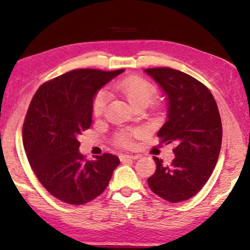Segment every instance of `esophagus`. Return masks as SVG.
Here are the masks:
<instances>
[{
	"label": "esophagus",
	"mask_w": 250,
	"mask_h": 250,
	"mask_svg": "<svg viewBox=\"0 0 250 250\" xmlns=\"http://www.w3.org/2000/svg\"><path fill=\"white\" fill-rule=\"evenodd\" d=\"M138 155H128V154H121L120 155V160L121 161H127V160H135L138 159Z\"/></svg>",
	"instance_id": "1"
}]
</instances>
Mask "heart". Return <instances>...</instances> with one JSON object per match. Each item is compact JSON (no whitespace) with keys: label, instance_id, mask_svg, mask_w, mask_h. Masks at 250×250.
Listing matches in <instances>:
<instances>
[{"label":"heart","instance_id":"heart-1","mask_svg":"<svg viewBox=\"0 0 250 250\" xmlns=\"http://www.w3.org/2000/svg\"><path fill=\"white\" fill-rule=\"evenodd\" d=\"M114 91L119 92L134 108L147 106L155 100L158 90L152 82L141 76H129L119 79L112 84ZM109 102V95L105 90H98L92 98V112L95 116H100L105 111ZM138 129H123L115 135V142L120 147L130 148L134 146V138L139 135Z\"/></svg>","mask_w":250,"mask_h":250}]
</instances>
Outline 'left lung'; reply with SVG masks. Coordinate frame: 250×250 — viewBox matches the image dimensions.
I'll return each instance as SVG.
<instances>
[{
    "label": "left lung",
    "mask_w": 250,
    "mask_h": 250,
    "mask_svg": "<svg viewBox=\"0 0 250 250\" xmlns=\"http://www.w3.org/2000/svg\"><path fill=\"white\" fill-rule=\"evenodd\" d=\"M167 96L168 115L159 130L160 142L174 144L171 165L154 156L150 190L165 201L179 203L202 190L212 174L222 145V122L210 90L196 78L169 67L146 68Z\"/></svg>",
    "instance_id": "obj_1"
}]
</instances>
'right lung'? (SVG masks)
Listing matches in <instances>:
<instances>
[{
  "instance_id": "obj_1",
  "label": "right lung",
  "mask_w": 250,
  "mask_h": 250,
  "mask_svg": "<svg viewBox=\"0 0 250 250\" xmlns=\"http://www.w3.org/2000/svg\"><path fill=\"white\" fill-rule=\"evenodd\" d=\"M123 71H68L43 83L33 96L22 127L24 150L41 185L59 201L91 202L120 165V159L108 153L86 160L78 150V135L91 125L97 90Z\"/></svg>"
}]
</instances>
